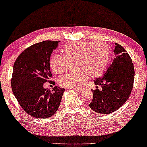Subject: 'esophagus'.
I'll return each mask as SVG.
<instances>
[{
  "label": "esophagus",
  "instance_id": "1",
  "mask_svg": "<svg viewBox=\"0 0 147 147\" xmlns=\"http://www.w3.org/2000/svg\"><path fill=\"white\" fill-rule=\"evenodd\" d=\"M74 90H77V92H81V91H82V88H78V87H75V88H74Z\"/></svg>",
  "mask_w": 147,
  "mask_h": 147
}]
</instances>
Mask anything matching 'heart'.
I'll list each match as a JSON object with an SVG mask.
<instances>
[{"label":"heart","instance_id":"obj_1","mask_svg":"<svg viewBox=\"0 0 147 147\" xmlns=\"http://www.w3.org/2000/svg\"><path fill=\"white\" fill-rule=\"evenodd\" d=\"M64 55L55 54L51 57L49 66L60 75L66 70L68 62H73L76 69L59 79V84L64 87H79L86 81L87 75L94 77L105 69L109 59V49L101 42L81 41L69 43L64 48Z\"/></svg>","mask_w":147,"mask_h":147}]
</instances>
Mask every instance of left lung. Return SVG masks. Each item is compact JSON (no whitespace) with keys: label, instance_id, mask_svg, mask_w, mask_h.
I'll use <instances>...</instances> for the list:
<instances>
[{"label":"left lung","instance_id":"8db88e82","mask_svg":"<svg viewBox=\"0 0 147 147\" xmlns=\"http://www.w3.org/2000/svg\"><path fill=\"white\" fill-rule=\"evenodd\" d=\"M115 57L102 78L94 81L96 85L92 90V110L100 114H109L118 110L130 95L134 80V67L126 50L115 43ZM101 89L99 90L98 87Z\"/></svg>","mask_w":147,"mask_h":147}]
</instances>
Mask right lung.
<instances>
[{
    "label": "right lung",
    "instance_id": "add662e5",
    "mask_svg": "<svg viewBox=\"0 0 147 147\" xmlns=\"http://www.w3.org/2000/svg\"><path fill=\"white\" fill-rule=\"evenodd\" d=\"M60 41L45 40L26 49L13 65L11 88L23 110L41 119L55 114L64 89L55 86L50 91L43 87L51 77L49 60Z\"/></svg>",
    "mask_w": 147,
    "mask_h": 147
}]
</instances>
